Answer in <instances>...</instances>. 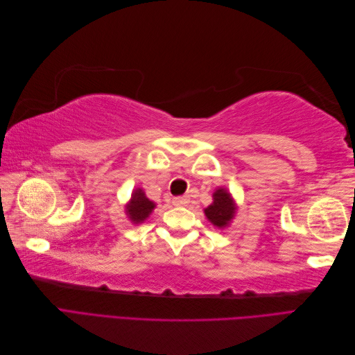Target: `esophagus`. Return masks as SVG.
Segmentation results:
<instances>
[{
    "mask_svg": "<svg viewBox=\"0 0 355 355\" xmlns=\"http://www.w3.org/2000/svg\"><path fill=\"white\" fill-rule=\"evenodd\" d=\"M188 202H189L188 197H176V198H173L175 206H187Z\"/></svg>",
    "mask_w": 355,
    "mask_h": 355,
    "instance_id": "1",
    "label": "esophagus"
}]
</instances>
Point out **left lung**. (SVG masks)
<instances>
[{
	"mask_svg": "<svg viewBox=\"0 0 355 355\" xmlns=\"http://www.w3.org/2000/svg\"><path fill=\"white\" fill-rule=\"evenodd\" d=\"M207 219L216 227H227L234 216V204L231 196L225 189H218L213 194V202L204 210Z\"/></svg>",
	"mask_w": 355,
	"mask_h": 355,
	"instance_id": "1",
	"label": "left lung"
}]
</instances>
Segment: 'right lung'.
<instances>
[{
	"mask_svg": "<svg viewBox=\"0 0 355 355\" xmlns=\"http://www.w3.org/2000/svg\"><path fill=\"white\" fill-rule=\"evenodd\" d=\"M154 207L155 204L145 197V192L142 189H136L135 194L132 196V201L127 207V213L133 222L139 223L144 222L149 216V213L153 211Z\"/></svg>",
	"mask_w": 355,
	"mask_h": 355,
	"instance_id": "right-lung-1",
	"label": "right lung"
}]
</instances>
